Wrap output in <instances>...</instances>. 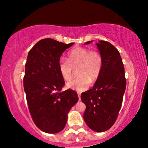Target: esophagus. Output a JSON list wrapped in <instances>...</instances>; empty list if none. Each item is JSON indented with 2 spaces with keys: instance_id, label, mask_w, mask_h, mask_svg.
I'll list each match as a JSON object with an SVG mask.
<instances>
[{
  "instance_id": "obj_1",
  "label": "esophagus",
  "mask_w": 148,
  "mask_h": 148,
  "mask_svg": "<svg viewBox=\"0 0 148 148\" xmlns=\"http://www.w3.org/2000/svg\"><path fill=\"white\" fill-rule=\"evenodd\" d=\"M78 98H79V100H81V96H80V94H78Z\"/></svg>"
}]
</instances>
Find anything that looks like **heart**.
<instances>
[{
  "label": "heart",
  "instance_id": "b5f03b06",
  "mask_svg": "<svg viewBox=\"0 0 148 148\" xmlns=\"http://www.w3.org/2000/svg\"><path fill=\"white\" fill-rule=\"evenodd\" d=\"M103 59L100 52L90 50L84 47H77L69 52L68 60L60 58L58 61V69L64 81L69 82L73 75V69H77L75 79L66 84L68 88L82 92L90 86V82L98 79L102 69Z\"/></svg>",
  "mask_w": 148,
  "mask_h": 148
}]
</instances>
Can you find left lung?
Wrapping results in <instances>:
<instances>
[{"mask_svg":"<svg viewBox=\"0 0 148 148\" xmlns=\"http://www.w3.org/2000/svg\"><path fill=\"white\" fill-rule=\"evenodd\" d=\"M96 45L102 56V69L93 88L82 93L81 100L86 106L84 119L87 125L96 132H104L114 125L118 116L126 88V79L118 50L103 40L98 41Z\"/></svg>","mask_w":148,"mask_h":148,"instance_id":"8db88e82","label":"left lung"}]
</instances>
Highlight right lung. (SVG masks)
I'll list each match as a JSON object with an SVG mask.
<instances>
[{
    "instance_id": "right-lung-1",
    "label": "right lung",
    "mask_w": 148,
    "mask_h": 148,
    "mask_svg": "<svg viewBox=\"0 0 148 148\" xmlns=\"http://www.w3.org/2000/svg\"><path fill=\"white\" fill-rule=\"evenodd\" d=\"M73 44L46 38L37 42L28 53L23 88L32 119L45 133L61 131L69 112L79 100L73 90L61 92L64 81L58 69L62 54Z\"/></svg>"
}]
</instances>
